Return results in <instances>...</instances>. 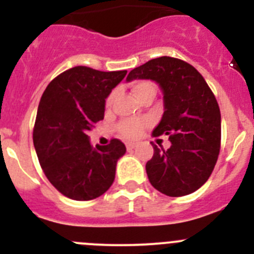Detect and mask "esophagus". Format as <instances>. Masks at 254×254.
<instances>
[{
	"label": "esophagus",
	"instance_id": "1",
	"mask_svg": "<svg viewBox=\"0 0 254 254\" xmlns=\"http://www.w3.org/2000/svg\"><path fill=\"white\" fill-rule=\"evenodd\" d=\"M136 146H137V142H136V141H128V142H126V147H127V150H132Z\"/></svg>",
	"mask_w": 254,
	"mask_h": 254
}]
</instances>
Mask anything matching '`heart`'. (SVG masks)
Returning a JSON list of instances; mask_svg holds the SVG:
<instances>
[{
    "instance_id": "heart-1",
    "label": "heart",
    "mask_w": 254,
    "mask_h": 254,
    "mask_svg": "<svg viewBox=\"0 0 254 254\" xmlns=\"http://www.w3.org/2000/svg\"><path fill=\"white\" fill-rule=\"evenodd\" d=\"M149 90L155 91V86L152 82L145 81V80H141V81H136L132 84V93L134 94L136 98L141 95V94L146 93ZM114 96L116 94L112 93L111 95L108 96L107 99V107H111L112 103L114 100ZM146 126V121H125L120 125V132L125 136V137L128 138H134L138 137L141 133H142L143 127Z\"/></svg>"
}]
</instances>
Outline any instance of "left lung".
<instances>
[{
  "mask_svg": "<svg viewBox=\"0 0 254 254\" xmlns=\"http://www.w3.org/2000/svg\"><path fill=\"white\" fill-rule=\"evenodd\" d=\"M151 80L163 91L164 113L152 136L168 134L170 147L151 143L146 163L152 187L170 197L190 194L206 183L220 151L221 114L202 75L185 61L159 57L133 68L132 80Z\"/></svg>",
  "mask_w": 254,
  "mask_h": 254,
  "instance_id": "obj_1",
  "label": "left lung"
}]
</instances>
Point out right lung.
Segmentation results:
<instances>
[{
  "instance_id": "right-lung-1",
  "label": "right lung",
  "mask_w": 254,
  "mask_h": 254,
  "mask_svg": "<svg viewBox=\"0 0 254 254\" xmlns=\"http://www.w3.org/2000/svg\"><path fill=\"white\" fill-rule=\"evenodd\" d=\"M127 71L76 66L52 80L39 102L33 141L44 174L61 193L89 201L113 185L125 143L93 147L87 132L104 118L105 99Z\"/></svg>"
}]
</instances>
